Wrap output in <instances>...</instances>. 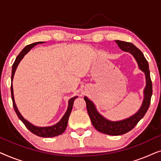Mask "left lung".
<instances>
[{
	"label": "left lung",
	"mask_w": 161,
	"mask_h": 161,
	"mask_svg": "<svg viewBox=\"0 0 161 161\" xmlns=\"http://www.w3.org/2000/svg\"><path fill=\"white\" fill-rule=\"evenodd\" d=\"M116 42L122 50L130 53L135 57L139 68L143 72H144L145 75H146L147 85L144 89V100L139 111L131 117L122 121H119V122H111L103 118L97 111L93 103L90 101L86 97H85L84 100L86 103L87 111L93 126L101 133L111 136L122 135L133 129L134 127L138 124V122L144 117L145 114L147 113L150 105L152 94H153V83H152L150 78L149 64L143 53L130 42L120 40H116Z\"/></svg>",
	"instance_id": "1"
}]
</instances>
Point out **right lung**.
I'll list each match as a JSON object with an SVG mask.
<instances>
[{
    "instance_id": "add662e5",
    "label": "right lung",
    "mask_w": 161,
    "mask_h": 161,
    "mask_svg": "<svg viewBox=\"0 0 161 161\" xmlns=\"http://www.w3.org/2000/svg\"><path fill=\"white\" fill-rule=\"evenodd\" d=\"M43 43L42 42H34L32 44H30L27 46H25V47L23 48V50L19 53V54L17 56L16 59H15L14 64L12 65V81L13 80V78H14V75L15 72V70L17 69V65L19 64V61H21V59L23 58V56L27 53L29 51V50L31 49L32 47H34L35 45H36L37 44ZM11 93H12V103H13V107H14V109L15 112H16L17 116H18L19 119H20L24 125H25V127L29 130L32 133L35 134V135L40 136V137H44V138H51V137H55V136H57L58 135H61V133H63L64 130L67 128V122L68 119H69L70 113H71L72 106H73V103L74 100L77 98V97H74L71 98L69 101V105H68L67 111L66 112V114L64 115V116L61 119L60 122L57 123L56 125H53V126L51 127H39L34 126V125L31 124L28 122H27L25 119H24L23 116H21V114H19V112L17 110L16 105H15L14 100V94H13V88H12V84H11Z\"/></svg>"
}]
</instances>
